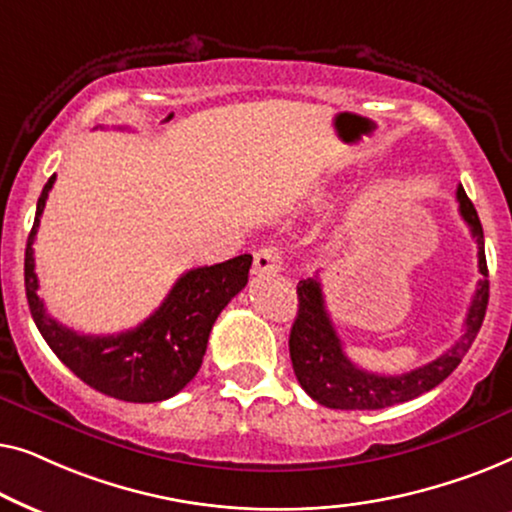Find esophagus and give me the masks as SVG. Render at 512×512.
<instances>
[{
  "label": "esophagus",
  "mask_w": 512,
  "mask_h": 512,
  "mask_svg": "<svg viewBox=\"0 0 512 512\" xmlns=\"http://www.w3.org/2000/svg\"><path fill=\"white\" fill-rule=\"evenodd\" d=\"M284 256L277 247H263L254 254V275H270L282 270Z\"/></svg>",
  "instance_id": "34e87169"
}]
</instances>
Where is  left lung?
Segmentation results:
<instances>
[{"label": "left lung", "mask_w": 512, "mask_h": 512, "mask_svg": "<svg viewBox=\"0 0 512 512\" xmlns=\"http://www.w3.org/2000/svg\"><path fill=\"white\" fill-rule=\"evenodd\" d=\"M457 202L461 219L471 228L473 240L478 244V268L482 275L471 300V307H468L464 335L445 354H440L436 361L426 363L422 368L408 370V373L401 375L368 373V370L359 368L356 363L347 359L338 333H335L331 314L326 310L319 279H303L298 284V317L291 326L289 352L293 373H296L300 387L314 401L333 410L389 408V405L412 401V398L438 387L459 366L468 349H471L475 335L480 331L482 319H485L489 279L482 223L473 202L468 200V195L461 186L457 188Z\"/></svg>", "instance_id": "8db88e82"}]
</instances>
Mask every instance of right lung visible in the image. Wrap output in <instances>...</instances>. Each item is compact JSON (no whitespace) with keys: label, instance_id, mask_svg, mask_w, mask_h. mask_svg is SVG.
Returning <instances> with one entry per match:
<instances>
[{"label":"right lung","instance_id":"right-lung-1","mask_svg":"<svg viewBox=\"0 0 512 512\" xmlns=\"http://www.w3.org/2000/svg\"><path fill=\"white\" fill-rule=\"evenodd\" d=\"M53 184L55 174L39 195L25 247V293L39 333L55 356L100 394L128 403H158L179 394L202 366L216 317L247 286L251 256L184 272L163 305L130 331L81 335L55 321L37 293L32 244Z\"/></svg>","mask_w":512,"mask_h":512}]
</instances>
